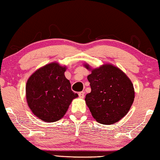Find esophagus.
<instances>
[{
    "mask_svg": "<svg viewBox=\"0 0 160 160\" xmlns=\"http://www.w3.org/2000/svg\"><path fill=\"white\" fill-rule=\"evenodd\" d=\"M84 94H85L84 92H80L79 93H78V96H79V97H81V98H84Z\"/></svg>",
    "mask_w": 160,
    "mask_h": 160,
    "instance_id": "1",
    "label": "esophagus"
}]
</instances>
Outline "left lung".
<instances>
[{"instance_id":"obj_1","label":"left lung","mask_w":160,"mask_h":160,"mask_svg":"<svg viewBox=\"0 0 160 160\" xmlns=\"http://www.w3.org/2000/svg\"><path fill=\"white\" fill-rule=\"evenodd\" d=\"M90 69L88 65H85ZM92 91L85 97L92 116L99 123L110 125L122 118L134 100L131 80L118 68L103 65L87 76Z\"/></svg>"}]
</instances>
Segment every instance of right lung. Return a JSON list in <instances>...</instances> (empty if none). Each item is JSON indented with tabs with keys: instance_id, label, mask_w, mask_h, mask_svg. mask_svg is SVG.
Returning <instances> with one entry per match:
<instances>
[{
	"instance_id": "right-lung-1",
	"label": "right lung",
	"mask_w": 160,
	"mask_h": 160,
	"mask_svg": "<svg viewBox=\"0 0 160 160\" xmlns=\"http://www.w3.org/2000/svg\"><path fill=\"white\" fill-rule=\"evenodd\" d=\"M65 71L66 67L52 63L36 71L27 81V103L32 112L43 121L61 119L73 99L78 97L71 90Z\"/></svg>"
}]
</instances>
